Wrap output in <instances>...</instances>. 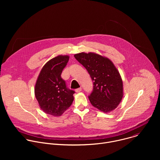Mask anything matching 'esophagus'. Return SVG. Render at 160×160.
Wrapping results in <instances>:
<instances>
[{
	"label": "esophagus",
	"instance_id": "1",
	"mask_svg": "<svg viewBox=\"0 0 160 160\" xmlns=\"http://www.w3.org/2000/svg\"><path fill=\"white\" fill-rule=\"evenodd\" d=\"M81 91H82V88L80 87V88H77L76 90H75V92H81Z\"/></svg>",
	"mask_w": 160,
	"mask_h": 160
}]
</instances>
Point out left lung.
I'll list each match as a JSON object with an SVG mask.
<instances>
[{"label":"left lung","instance_id":"8db88e82","mask_svg":"<svg viewBox=\"0 0 160 160\" xmlns=\"http://www.w3.org/2000/svg\"><path fill=\"white\" fill-rule=\"evenodd\" d=\"M88 72L94 82L92 93L88 96L92 105L104 112L116 109L123 96L122 77L117 68L108 58L94 52L74 55Z\"/></svg>","mask_w":160,"mask_h":160}]
</instances>
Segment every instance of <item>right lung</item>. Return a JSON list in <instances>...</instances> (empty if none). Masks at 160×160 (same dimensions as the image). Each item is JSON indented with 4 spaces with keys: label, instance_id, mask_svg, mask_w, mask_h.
<instances>
[{
    "label": "right lung",
    "instance_id": "1",
    "mask_svg": "<svg viewBox=\"0 0 160 160\" xmlns=\"http://www.w3.org/2000/svg\"><path fill=\"white\" fill-rule=\"evenodd\" d=\"M70 57L59 55L42 67L35 86V95L40 108L44 112L59 117L70 107L75 91L66 87L61 78L62 70Z\"/></svg>",
    "mask_w": 160,
    "mask_h": 160
}]
</instances>
